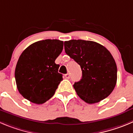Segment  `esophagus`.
<instances>
[{"label":"esophagus","mask_w":133,"mask_h":133,"mask_svg":"<svg viewBox=\"0 0 133 133\" xmlns=\"http://www.w3.org/2000/svg\"><path fill=\"white\" fill-rule=\"evenodd\" d=\"M64 76H65V77L66 78V79H69V77H70V75H69V74H65V75H64Z\"/></svg>","instance_id":"esophagus-1"}]
</instances>
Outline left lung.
<instances>
[{"instance_id":"left-lung-1","label":"left lung","mask_w":133,"mask_h":133,"mask_svg":"<svg viewBox=\"0 0 133 133\" xmlns=\"http://www.w3.org/2000/svg\"><path fill=\"white\" fill-rule=\"evenodd\" d=\"M64 48L81 68V79L74 85L78 96L88 104L107 98L116 85L117 72L108 50L96 42L81 39L65 41Z\"/></svg>"}]
</instances>
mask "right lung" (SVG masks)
Here are the masks:
<instances>
[{
	"label": "right lung",
	"mask_w": 133,
	"mask_h": 133,
	"mask_svg": "<svg viewBox=\"0 0 133 133\" xmlns=\"http://www.w3.org/2000/svg\"><path fill=\"white\" fill-rule=\"evenodd\" d=\"M64 42L46 39L33 43L23 50L15 69L17 88L27 100L37 104L53 96L62 79L55 60L63 50Z\"/></svg>",
	"instance_id": "1"
}]
</instances>
